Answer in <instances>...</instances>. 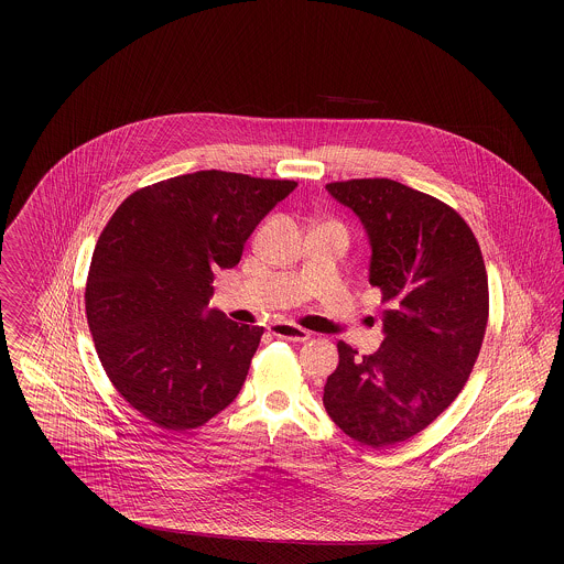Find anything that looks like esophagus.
Returning <instances> with one entry per match:
<instances>
[{
    "label": "esophagus",
    "mask_w": 564,
    "mask_h": 564,
    "mask_svg": "<svg viewBox=\"0 0 564 564\" xmlns=\"http://www.w3.org/2000/svg\"><path fill=\"white\" fill-rule=\"evenodd\" d=\"M269 329L272 336L285 338V340H292V343H306L311 338V334L306 329L292 325V323H272Z\"/></svg>",
    "instance_id": "34e87169"
}]
</instances>
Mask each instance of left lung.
Masks as SVG:
<instances>
[{
    "instance_id": "8db88e82",
    "label": "left lung",
    "mask_w": 564,
    "mask_h": 564,
    "mask_svg": "<svg viewBox=\"0 0 564 564\" xmlns=\"http://www.w3.org/2000/svg\"><path fill=\"white\" fill-rule=\"evenodd\" d=\"M325 189L359 217L370 241V285L382 292L384 340L359 357L338 343L323 405L349 437L387 448L431 425L474 370L488 322L482 251L442 200L393 180Z\"/></svg>"
}]
</instances>
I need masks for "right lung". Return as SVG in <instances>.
I'll list each match as a JSON object with an SVG mask.
<instances>
[{
    "instance_id": "right-lung-1",
    "label": "right lung",
    "mask_w": 564,
    "mask_h": 564,
    "mask_svg": "<svg viewBox=\"0 0 564 564\" xmlns=\"http://www.w3.org/2000/svg\"><path fill=\"white\" fill-rule=\"evenodd\" d=\"M295 182L196 171L137 189L101 232L86 317L118 393L166 431L196 430L235 402L264 327L209 308L256 226Z\"/></svg>"
}]
</instances>
